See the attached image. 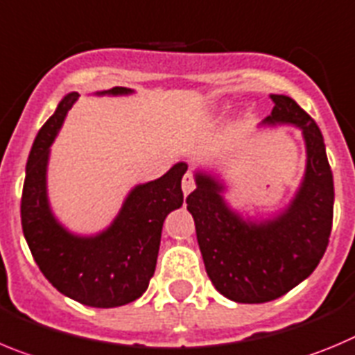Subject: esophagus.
Returning <instances> with one entry per match:
<instances>
[{
	"instance_id": "1",
	"label": "esophagus",
	"mask_w": 355,
	"mask_h": 355,
	"mask_svg": "<svg viewBox=\"0 0 355 355\" xmlns=\"http://www.w3.org/2000/svg\"><path fill=\"white\" fill-rule=\"evenodd\" d=\"M181 188H183L184 197H187L188 193H191V191H193V188H195V180H193V175H191V174H184L183 183H181Z\"/></svg>"
}]
</instances>
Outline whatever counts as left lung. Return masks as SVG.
<instances>
[{
  "mask_svg": "<svg viewBox=\"0 0 355 355\" xmlns=\"http://www.w3.org/2000/svg\"><path fill=\"white\" fill-rule=\"evenodd\" d=\"M271 100L262 125L297 126L306 146V171L291 204L268 220L243 218L223 199L225 184L202 171L195 172L197 188L187 197L207 276L220 294L245 304L282 297L306 279L333 227V172L320 130L291 96Z\"/></svg>",
  "mask_w": 355,
  "mask_h": 355,
  "instance_id": "1",
  "label": "left lung"
}]
</instances>
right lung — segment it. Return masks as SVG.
I'll list each match as a JSON object with an SVG mask.
<instances>
[{
	"mask_svg": "<svg viewBox=\"0 0 355 355\" xmlns=\"http://www.w3.org/2000/svg\"><path fill=\"white\" fill-rule=\"evenodd\" d=\"M112 87L96 95H132ZM79 98L68 93L45 121L29 151L21 199L22 232L35 262L61 294L93 308H116L141 297L155 275L162 227L171 211L183 206L181 180L188 165L175 164L167 174L137 184L112 223L95 236H77L54 216L47 197L51 144L67 112Z\"/></svg>",
	"mask_w": 355,
	"mask_h": 355,
	"instance_id": "right-lung-1",
	"label": "right lung"
}]
</instances>
